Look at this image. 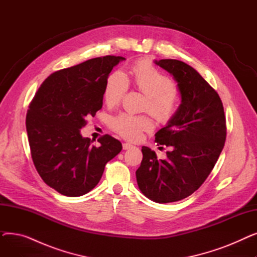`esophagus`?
Masks as SVG:
<instances>
[{
	"label": "esophagus",
	"instance_id": "1",
	"mask_svg": "<svg viewBox=\"0 0 257 257\" xmlns=\"http://www.w3.org/2000/svg\"><path fill=\"white\" fill-rule=\"evenodd\" d=\"M130 148H133V146L131 144H129V143H124L123 144V149L124 150H128V149H130Z\"/></svg>",
	"mask_w": 257,
	"mask_h": 257
}]
</instances>
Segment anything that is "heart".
I'll return each instance as SVG.
<instances>
[{"label": "heart", "instance_id": "obj_1", "mask_svg": "<svg viewBox=\"0 0 257 257\" xmlns=\"http://www.w3.org/2000/svg\"><path fill=\"white\" fill-rule=\"evenodd\" d=\"M133 83L148 97L147 107L159 120H169L176 112L180 105V94L173 81L159 72L148 60H141L133 65L131 70ZM129 88L127 75L121 71H115L107 78L104 87V99L108 105L118 103ZM110 127L130 141H138L144 131L153 127L152 120L146 115L119 113L110 119Z\"/></svg>", "mask_w": 257, "mask_h": 257}]
</instances>
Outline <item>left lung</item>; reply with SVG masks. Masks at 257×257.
<instances>
[{
    "instance_id": "obj_1",
    "label": "left lung",
    "mask_w": 257,
    "mask_h": 257,
    "mask_svg": "<svg viewBox=\"0 0 257 257\" xmlns=\"http://www.w3.org/2000/svg\"><path fill=\"white\" fill-rule=\"evenodd\" d=\"M154 62L177 82L181 104L155 134L158 145L171 147L167 158L158 160L150 148L143 147L136 174L147 198L170 203L191 196L206 180L224 148L226 119L218 92L194 67L176 59Z\"/></svg>"
}]
</instances>
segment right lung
I'll list each match as a JSON object with an SVG mask.
<instances>
[{
  "mask_svg": "<svg viewBox=\"0 0 257 257\" xmlns=\"http://www.w3.org/2000/svg\"><path fill=\"white\" fill-rule=\"evenodd\" d=\"M120 56L92 58L50 75L36 91L26 116L31 156L39 176L67 197L87 194L121 144L105 134L91 145L81 136L86 118L103 105L106 80Z\"/></svg>",
  "mask_w": 257,
  "mask_h": 257,
  "instance_id": "add662e5",
  "label": "right lung"
}]
</instances>
